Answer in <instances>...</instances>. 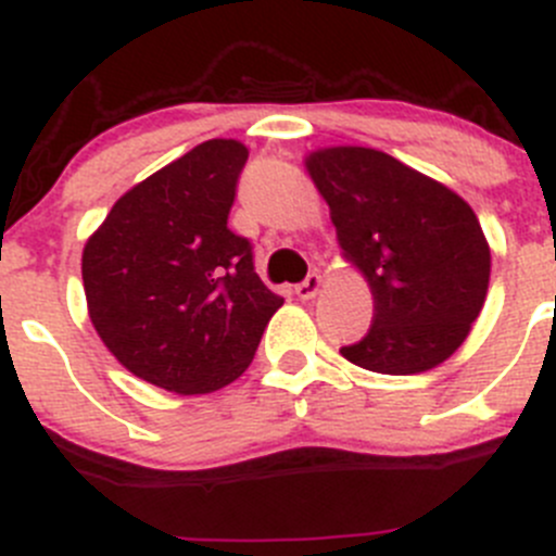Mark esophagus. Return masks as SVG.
Returning <instances> with one entry per match:
<instances>
[{
    "mask_svg": "<svg viewBox=\"0 0 556 556\" xmlns=\"http://www.w3.org/2000/svg\"><path fill=\"white\" fill-rule=\"evenodd\" d=\"M319 290H323V277H319L317 271H312L309 277L304 279V282L295 285V295H299V299H304V301L314 299V295H317Z\"/></svg>",
    "mask_w": 556,
    "mask_h": 556,
    "instance_id": "esophagus-1",
    "label": "esophagus"
}]
</instances>
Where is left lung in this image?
Wrapping results in <instances>:
<instances>
[{"mask_svg": "<svg viewBox=\"0 0 556 556\" xmlns=\"http://www.w3.org/2000/svg\"><path fill=\"white\" fill-rule=\"evenodd\" d=\"M304 164L344 257L374 295L371 328L341 355L392 377L444 363L468 339L490 288V244L476 212L382 150L323 148Z\"/></svg>", "mask_w": 556, "mask_h": 556, "instance_id": "1", "label": "left lung"}]
</instances>
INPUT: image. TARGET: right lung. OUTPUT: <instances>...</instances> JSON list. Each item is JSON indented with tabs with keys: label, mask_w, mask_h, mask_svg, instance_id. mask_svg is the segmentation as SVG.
Segmentation results:
<instances>
[{
	"label": "right lung",
	"mask_w": 556,
	"mask_h": 556,
	"mask_svg": "<svg viewBox=\"0 0 556 556\" xmlns=\"http://www.w3.org/2000/svg\"><path fill=\"white\" fill-rule=\"evenodd\" d=\"M247 155L237 139L195 144L123 193L83 250L99 339L134 377L179 395L242 377L282 306L228 228Z\"/></svg>",
	"instance_id": "obj_1"
}]
</instances>
